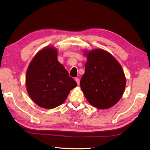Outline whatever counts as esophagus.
<instances>
[{
	"label": "esophagus",
	"mask_w": 150,
	"mask_h": 150,
	"mask_svg": "<svg viewBox=\"0 0 150 150\" xmlns=\"http://www.w3.org/2000/svg\"><path fill=\"white\" fill-rule=\"evenodd\" d=\"M75 81H76V82H77V84L79 85V82H80V79H79V78H75Z\"/></svg>",
	"instance_id": "esophagus-1"
}]
</instances>
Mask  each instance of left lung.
Returning <instances> with one entry per match:
<instances>
[{"label":"left lung","mask_w":150,"mask_h":150,"mask_svg":"<svg viewBox=\"0 0 150 150\" xmlns=\"http://www.w3.org/2000/svg\"><path fill=\"white\" fill-rule=\"evenodd\" d=\"M85 53L88 60L80 85L86 98L98 109L112 107L120 100L126 86L122 67L106 51L95 49Z\"/></svg>","instance_id":"1"}]
</instances>
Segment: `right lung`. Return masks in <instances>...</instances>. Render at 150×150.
Here are the masks:
<instances>
[{"label": "right lung", "instance_id": "add662e5", "mask_svg": "<svg viewBox=\"0 0 150 150\" xmlns=\"http://www.w3.org/2000/svg\"><path fill=\"white\" fill-rule=\"evenodd\" d=\"M28 93L35 103L46 109L59 106L66 99L77 82L57 60L52 47L40 50L31 60L26 72Z\"/></svg>", "mask_w": 150, "mask_h": 150}]
</instances>
